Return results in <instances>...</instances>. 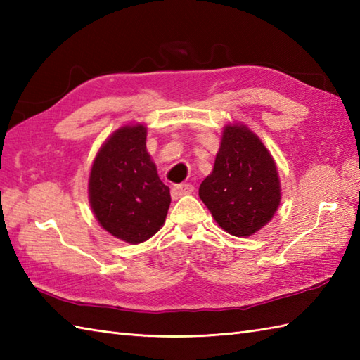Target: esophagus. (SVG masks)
Returning <instances> with one entry per match:
<instances>
[{
  "label": "esophagus",
  "mask_w": 360,
  "mask_h": 360,
  "mask_svg": "<svg viewBox=\"0 0 360 360\" xmlns=\"http://www.w3.org/2000/svg\"><path fill=\"white\" fill-rule=\"evenodd\" d=\"M193 192V186L192 184H178L172 187V198L173 200H179L181 196L188 195Z\"/></svg>",
  "instance_id": "obj_1"
}]
</instances>
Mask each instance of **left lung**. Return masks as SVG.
I'll return each mask as SVG.
<instances>
[{
    "label": "left lung",
    "instance_id": "obj_1",
    "mask_svg": "<svg viewBox=\"0 0 360 360\" xmlns=\"http://www.w3.org/2000/svg\"><path fill=\"white\" fill-rule=\"evenodd\" d=\"M200 198L218 226L233 236H250L266 226L281 201L274 158L243 124L226 125L212 173Z\"/></svg>",
    "mask_w": 360,
    "mask_h": 360
}]
</instances>
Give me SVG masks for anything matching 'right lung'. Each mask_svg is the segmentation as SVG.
Listing matches in <instances>:
<instances>
[{
  "mask_svg": "<svg viewBox=\"0 0 360 360\" xmlns=\"http://www.w3.org/2000/svg\"><path fill=\"white\" fill-rule=\"evenodd\" d=\"M145 141L142 124L116 129L96 155L88 182L98 224L129 244L151 238L164 226L172 202Z\"/></svg>",
  "mask_w": 360,
  "mask_h": 360,
  "instance_id": "obj_1",
  "label": "right lung"
}]
</instances>
